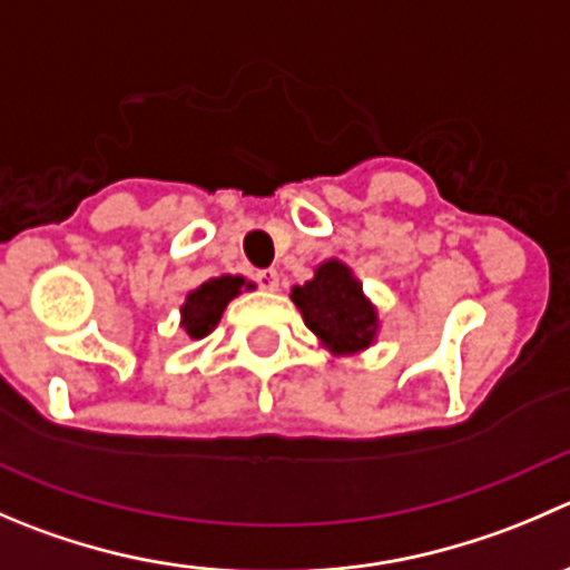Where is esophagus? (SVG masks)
Returning a JSON list of instances; mask_svg holds the SVG:
<instances>
[{"label":"esophagus","mask_w":570,"mask_h":570,"mask_svg":"<svg viewBox=\"0 0 570 570\" xmlns=\"http://www.w3.org/2000/svg\"><path fill=\"white\" fill-rule=\"evenodd\" d=\"M256 281H258V286H262L264 292H275L281 286V278H278V273H275V269H264V273L256 275Z\"/></svg>","instance_id":"obj_1"}]
</instances>
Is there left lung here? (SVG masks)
<instances>
[{
	"label": "left lung",
	"mask_w": 570,
	"mask_h": 570,
	"mask_svg": "<svg viewBox=\"0 0 570 570\" xmlns=\"http://www.w3.org/2000/svg\"><path fill=\"white\" fill-rule=\"evenodd\" d=\"M289 297L306 328L331 356H358L379 340V308L340 258L320 262L306 284L292 286Z\"/></svg>",
	"instance_id": "left-lung-1"
}]
</instances>
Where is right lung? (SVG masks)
<instances>
[{"label": "right lung", "mask_w": 570, "mask_h": 570, "mask_svg": "<svg viewBox=\"0 0 570 570\" xmlns=\"http://www.w3.org/2000/svg\"><path fill=\"white\" fill-rule=\"evenodd\" d=\"M250 289H256V284L242 278V275H219V278H212L191 289L180 306V328H184L186 340H203V336L212 334L223 320L228 303Z\"/></svg>", "instance_id": "add662e5"}]
</instances>
